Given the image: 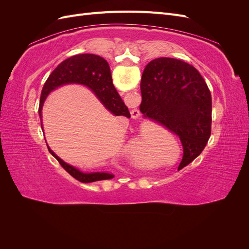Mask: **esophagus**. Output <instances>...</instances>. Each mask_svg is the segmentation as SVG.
Listing matches in <instances>:
<instances>
[{
	"label": "esophagus",
	"mask_w": 249,
	"mask_h": 249,
	"mask_svg": "<svg viewBox=\"0 0 249 249\" xmlns=\"http://www.w3.org/2000/svg\"><path fill=\"white\" fill-rule=\"evenodd\" d=\"M131 115H132V118L136 119V118H138L140 116V112L137 109H133L132 112H131Z\"/></svg>",
	"instance_id": "esophagus-1"
}]
</instances>
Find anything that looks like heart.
I'll return each mask as SVG.
<instances>
[{"mask_svg": "<svg viewBox=\"0 0 249 249\" xmlns=\"http://www.w3.org/2000/svg\"><path fill=\"white\" fill-rule=\"evenodd\" d=\"M147 138H133L131 139V145L134 146L135 152H136V157L141 164L148 163V157L145 154V147L147 144Z\"/></svg>", "mask_w": 249, "mask_h": 249, "instance_id": "obj_1", "label": "heart"}]
</instances>
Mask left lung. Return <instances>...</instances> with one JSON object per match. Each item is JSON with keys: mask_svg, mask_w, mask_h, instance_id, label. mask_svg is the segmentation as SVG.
Segmentation results:
<instances>
[{"mask_svg": "<svg viewBox=\"0 0 249 249\" xmlns=\"http://www.w3.org/2000/svg\"><path fill=\"white\" fill-rule=\"evenodd\" d=\"M140 111L179 137L182 169L206 147L212 124V99L205 80L192 65L161 57L150 61L141 78Z\"/></svg>", "mask_w": 249, "mask_h": 249, "instance_id": "8db88e82", "label": "left lung"}]
</instances>
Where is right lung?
Instances as JSON below:
<instances>
[{"label":"right lung","mask_w":249,"mask_h":249,"mask_svg":"<svg viewBox=\"0 0 249 249\" xmlns=\"http://www.w3.org/2000/svg\"><path fill=\"white\" fill-rule=\"evenodd\" d=\"M69 84H78L89 88L104 105V107L114 115L131 117L129 109L113 85L111 71L108 62L101 56L93 54L74 55L64 60L53 71L46 81L41 91L39 115L42 125L41 110L48 95L55 89ZM49 152L54 156L60 165L70 175L82 183H92L96 180L110 179L114 175L109 172H83L72 165L67 164L53 152L47 144Z\"/></svg>","instance_id":"obj_1"}]
</instances>
